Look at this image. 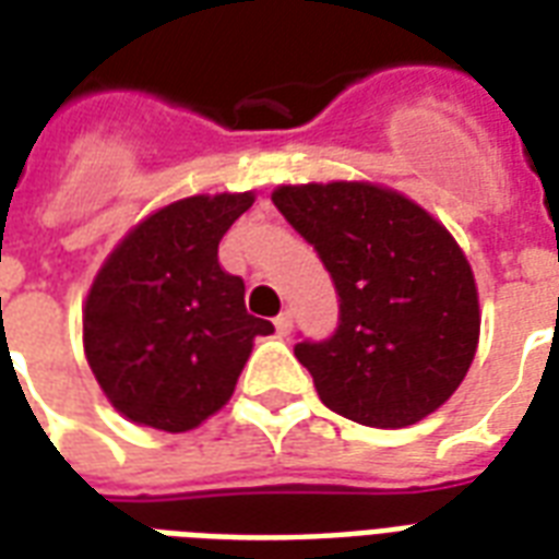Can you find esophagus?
<instances>
[{"mask_svg": "<svg viewBox=\"0 0 559 559\" xmlns=\"http://www.w3.org/2000/svg\"><path fill=\"white\" fill-rule=\"evenodd\" d=\"M275 332H278V337H287V334L293 332V313L290 311H281L278 317H275Z\"/></svg>", "mask_w": 559, "mask_h": 559, "instance_id": "1", "label": "esophagus"}]
</instances>
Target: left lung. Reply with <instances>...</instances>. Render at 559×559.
I'll list each match as a JSON object with an SVG mask.
<instances>
[{"label":"left lung","instance_id":"1","mask_svg":"<svg viewBox=\"0 0 559 559\" xmlns=\"http://www.w3.org/2000/svg\"><path fill=\"white\" fill-rule=\"evenodd\" d=\"M272 204L313 246L337 329L299 341L317 394L364 427H408L468 373L479 337L474 275L436 218L373 183L281 186Z\"/></svg>","mask_w":559,"mask_h":559}]
</instances>
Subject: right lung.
Masks as SVG:
<instances>
[{
	"label": "right lung",
	"mask_w": 559,
	"mask_h": 559,
	"mask_svg": "<svg viewBox=\"0 0 559 559\" xmlns=\"http://www.w3.org/2000/svg\"><path fill=\"white\" fill-rule=\"evenodd\" d=\"M254 195L165 206L111 251L85 301V355L123 417L186 432L225 406L251 341L272 322L246 311V284L218 242Z\"/></svg>",
	"instance_id": "right-lung-1"
}]
</instances>
